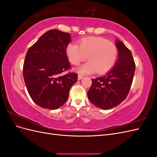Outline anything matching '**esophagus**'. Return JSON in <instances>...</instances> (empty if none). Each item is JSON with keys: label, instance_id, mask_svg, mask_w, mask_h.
I'll return each instance as SVG.
<instances>
[{"label": "esophagus", "instance_id": "obj_1", "mask_svg": "<svg viewBox=\"0 0 157 157\" xmlns=\"http://www.w3.org/2000/svg\"><path fill=\"white\" fill-rule=\"evenodd\" d=\"M84 77V75H81V74H78V80L82 79Z\"/></svg>", "mask_w": 157, "mask_h": 157}]
</instances>
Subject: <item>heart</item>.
I'll use <instances>...</instances> for the list:
<instances>
[{"mask_svg": "<svg viewBox=\"0 0 157 157\" xmlns=\"http://www.w3.org/2000/svg\"><path fill=\"white\" fill-rule=\"evenodd\" d=\"M78 44L70 42L65 52L70 62L78 65L87 59L88 62L78 69V72L88 74L96 72L106 73L115 65L118 58V48L112 42L102 37L90 36L82 38Z\"/></svg>", "mask_w": 157, "mask_h": 157, "instance_id": "b5f03b06", "label": "heart"}]
</instances>
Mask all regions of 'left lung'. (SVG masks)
I'll return each instance as SVG.
<instances>
[{
  "label": "left lung",
  "mask_w": 157,
  "mask_h": 157,
  "mask_svg": "<svg viewBox=\"0 0 157 157\" xmlns=\"http://www.w3.org/2000/svg\"><path fill=\"white\" fill-rule=\"evenodd\" d=\"M118 58L108 73L92 79L88 92L89 100L96 107L110 109L126 98L134 78L136 64L131 51L122 42L117 40Z\"/></svg>",
  "instance_id": "left-lung-1"
}]
</instances>
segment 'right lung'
<instances>
[{"instance_id":"1","label":"right lung","mask_w":157,"mask_h":157,"mask_svg":"<svg viewBox=\"0 0 157 157\" xmlns=\"http://www.w3.org/2000/svg\"><path fill=\"white\" fill-rule=\"evenodd\" d=\"M70 38L68 33L51 29L27 52L23 78L33 101L42 108L53 110L62 106L77 81V73L61 74L71 69L65 52Z\"/></svg>"}]
</instances>
